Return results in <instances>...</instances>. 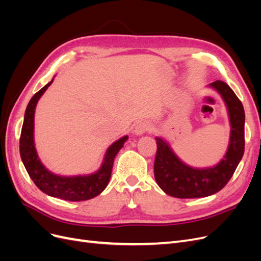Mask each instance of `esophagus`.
<instances>
[{"label":"esophagus","mask_w":261,"mask_h":261,"mask_svg":"<svg viewBox=\"0 0 261 261\" xmlns=\"http://www.w3.org/2000/svg\"><path fill=\"white\" fill-rule=\"evenodd\" d=\"M153 130V125L150 123V122H147V121H143V122H139L136 127H135V134L136 135H143V134H145L146 132H152Z\"/></svg>","instance_id":"1"}]
</instances>
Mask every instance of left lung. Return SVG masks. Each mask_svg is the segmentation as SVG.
I'll list each match as a JSON object with an SVG mask.
<instances>
[{
    "instance_id": "left-lung-1",
    "label": "left lung",
    "mask_w": 261,
    "mask_h": 261,
    "mask_svg": "<svg viewBox=\"0 0 261 261\" xmlns=\"http://www.w3.org/2000/svg\"><path fill=\"white\" fill-rule=\"evenodd\" d=\"M209 86L222 96L230 117V144L222 160L212 168L194 169L181 162L162 138H155V181L165 194L176 198H200L218 193L231 179L244 154L245 112L241 100L224 82Z\"/></svg>"
}]
</instances>
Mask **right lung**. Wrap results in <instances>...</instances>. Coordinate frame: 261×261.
Masks as SVG:
<instances>
[{
    "label": "right lung",
    "instance_id": "1",
    "mask_svg": "<svg viewBox=\"0 0 261 261\" xmlns=\"http://www.w3.org/2000/svg\"><path fill=\"white\" fill-rule=\"evenodd\" d=\"M53 80L30 99L27 106L19 139L21 161L30 178L44 194L68 201H83L93 198L105 191L111 177L115 155L120 151L127 136L116 140L107 150L100 170L90 175L60 176L53 174L40 162L34 143V118L38 100L48 89Z\"/></svg>",
    "mask_w": 261,
    "mask_h": 261
}]
</instances>
